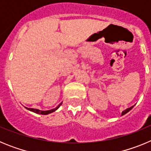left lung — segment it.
Segmentation results:
<instances>
[{
    "instance_id": "left-lung-1",
    "label": "left lung",
    "mask_w": 151,
    "mask_h": 151,
    "mask_svg": "<svg viewBox=\"0 0 151 151\" xmlns=\"http://www.w3.org/2000/svg\"><path fill=\"white\" fill-rule=\"evenodd\" d=\"M133 106H131V107L128 108V109H126V110H124V111H122V115H124V114H125V113H127L128 112L130 111V110H132V108H133Z\"/></svg>"
}]
</instances>
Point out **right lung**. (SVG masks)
<instances>
[{
	"instance_id": "right-lung-1",
	"label": "right lung",
	"mask_w": 151,
	"mask_h": 151,
	"mask_svg": "<svg viewBox=\"0 0 151 151\" xmlns=\"http://www.w3.org/2000/svg\"><path fill=\"white\" fill-rule=\"evenodd\" d=\"M62 104V103H61L60 104L58 105V106L57 107H56L55 109H53V110H46V111H42V110H38V109H33V108H27L26 107L27 110H30V111L32 112H34V113H38V114H41V115H47V114H49V113H53V112H54L55 110H57L58 108L60 107V106Z\"/></svg>"
}]
</instances>
